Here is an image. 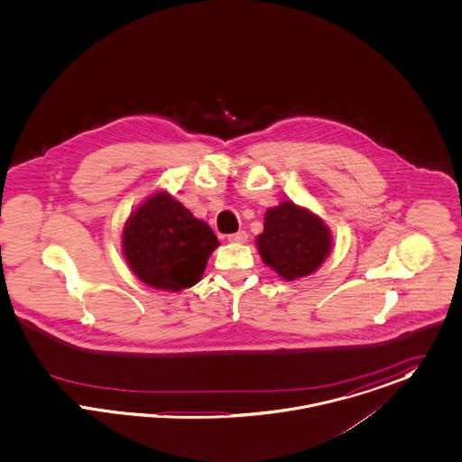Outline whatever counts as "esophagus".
Returning <instances> with one entry per match:
<instances>
[{"mask_svg": "<svg viewBox=\"0 0 462 462\" xmlns=\"http://www.w3.org/2000/svg\"><path fill=\"white\" fill-rule=\"evenodd\" d=\"M246 239H248V234L245 230H239L236 234L228 236V241H232V243H246Z\"/></svg>", "mask_w": 462, "mask_h": 462, "instance_id": "34e87169", "label": "esophagus"}]
</instances>
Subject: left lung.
Here are the masks:
<instances>
[{
    "label": "left lung",
    "mask_w": 462,
    "mask_h": 462,
    "mask_svg": "<svg viewBox=\"0 0 462 462\" xmlns=\"http://www.w3.org/2000/svg\"><path fill=\"white\" fill-rule=\"evenodd\" d=\"M256 248L265 265L292 282L320 267L331 252V236L319 216L287 200L265 212Z\"/></svg>",
    "instance_id": "1"
}]
</instances>
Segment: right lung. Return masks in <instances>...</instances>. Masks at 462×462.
<instances>
[{"mask_svg": "<svg viewBox=\"0 0 462 462\" xmlns=\"http://www.w3.org/2000/svg\"><path fill=\"white\" fill-rule=\"evenodd\" d=\"M219 246L206 221L197 219L166 191L154 193L127 219L124 256L133 273L159 291L179 292L199 283Z\"/></svg>", "mask_w": 462, "mask_h": 462, "instance_id": "1", "label": "right lung"}]
</instances>
